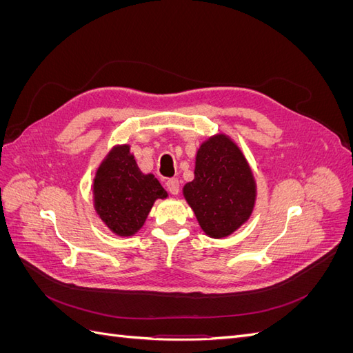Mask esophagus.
Segmentation results:
<instances>
[{
	"label": "esophagus",
	"instance_id": "1",
	"mask_svg": "<svg viewBox=\"0 0 353 353\" xmlns=\"http://www.w3.org/2000/svg\"><path fill=\"white\" fill-rule=\"evenodd\" d=\"M166 188L170 194H178L179 193V181L178 178H170L166 181Z\"/></svg>",
	"mask_w": 353,
	"mask_h": 353
}]
</instances>
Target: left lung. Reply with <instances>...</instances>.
<instances>
[{
  "label": "left lung",
  "instance_id": "8db88e82",
  "mask_svg": "<svg viewBox=\"0 0 353 353\" xmlns=\"http://www.w3.org/2000/svg\"><path fill=\"white\" fill-rule=\"evenodd\" d=\"M184 196L209 237L232 234L252 215L256 184L240 148L227 135L209 138L196 156L194 179Z\"/></svg>",
  "mask_w": 353,
  "mask_h": 353
}]
</instances>
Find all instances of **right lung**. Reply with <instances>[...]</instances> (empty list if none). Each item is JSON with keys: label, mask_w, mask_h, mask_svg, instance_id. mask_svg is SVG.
<instances>
[{"label": "right lung", "mask_w": 353, "mask_h": 353, "mask_svg": "<svg viewBox=\"0 0 353 353\" xmlns=\"http://www.w3.org/2000/svg\"><path fill=\"white\" fill-rule=\"evenodd\" d=\"M168 193L154 175L137 166L130 145L114 147L94 178V206L101 221L121 237L134 236L157 199Z\"/></svg>", "instance_id": "1"}]
</instances>
